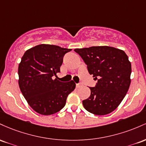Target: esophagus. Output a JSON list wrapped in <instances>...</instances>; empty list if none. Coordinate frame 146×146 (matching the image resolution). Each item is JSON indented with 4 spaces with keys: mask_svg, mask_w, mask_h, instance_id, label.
Returning a JSON list of instances; mask_svg holds the SVG:
<instances>
[{
    "mask_svg": "<svg viewBox=\"0 0 146 146\" xmlns=\"http://www.w3.org/2000/svg\"><path fill=\"white\" fill-rule=\"evenodd\" d=\"M81 86H82V83H76V88H80V87Z\"/></svg>",
    "mask_w": 146,
    "mask_h": 146,
    "instance_id": "34e87169",
    "label": "esophagus"
}]
</instances>
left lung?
<instances>
[{"instance_id":"left-lung-1","label":"left lung","mask_w":146,"mask_h":146,"mask_svg":"<svg viewBox=\"0 0 146 146\" xmlns=\"http://www.w3.org/2000/svg\"><path fill=\"white\" fill-rule=\"evenodd\" d=\"M96 86L90 87V96L83 101L85 109L96 115L112 112L125 97L130 85L131 63L123 50L109 46L75 49Z\"/></svg>"}]
</instances>
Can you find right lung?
I'll return each instance as SVG.
<instances>
[{
  "label": "right lung",
  "mask_w": 146,
  "mask_h": 146,
  "mask_svg": "<svg viewBox=\"0 0 146 146\" xmlns=\"http://www.w3.org/2000/svg\"><path fill=\"white\" fill-rule=\"evenodd\" d=\"M71 49L41 44L25 52L19 65L21 92L34 111L51 115L65 106L69 94L74 90L73 81L61 82L53 76L60 72L63 56Z\"/></svg>",
  "instance_id": "right-lung-1"
}]
</instances>
